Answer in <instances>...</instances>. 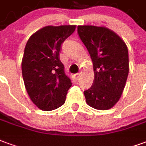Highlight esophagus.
I'll return each instance as SVG.
<instances>
[{"label":"esophagus","instance_id":"1","mask_svg":"<svg viewBox=\"0 0 146 146\" xmlns=\"http://www.w3.org/2000/svg\"><path fill=\"white\" fill-rule=\"evenodd\" d=\"M79 77H80V74H79V73L74 74V78L76 80H78V79H79Z\"/></svg>","mask_w":146,"mask_h":146}]
</instances>
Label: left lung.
Returning a JSON list of instances; mask_svg holds the SVG:
<instances>
[{
	"label": "left lung",
	"mask_w": 146,
	"mask_h": 146,
	"mask_svg": "<svg viewBox=\"0 0 146 146\" xmlns=\"http://www.w3.org/2000/svg\"><path fill=\"white\" fill-rule=\"evenodd\" d=\"M78 33L93 64V83L84 91L86 103L96 110L110 109L120 100L129 72L127 46L104 26L78 25Z\"/></svg>",
	"instance_id": "1"
}]
</instances>
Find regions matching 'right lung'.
<instances>
[{
	"label": "right lung",
	"mask_w": 146,
	"mask_h": 146,
	"mask_svg": "<svg viewBox=\"0 0 146 146\" xmlns=\"http://www.w3.org/2000/svg\"><path fill=\"white\" fill-rule=\"evenodd\" d=\"M75 28L76 25L45 26L33 34L25 45L23 81L31 100L42 110H53L65 103L72 82L59 54L63 42Z\"/></svg>",
	"instance_id": "right-lung-1"
}]
</instances>
